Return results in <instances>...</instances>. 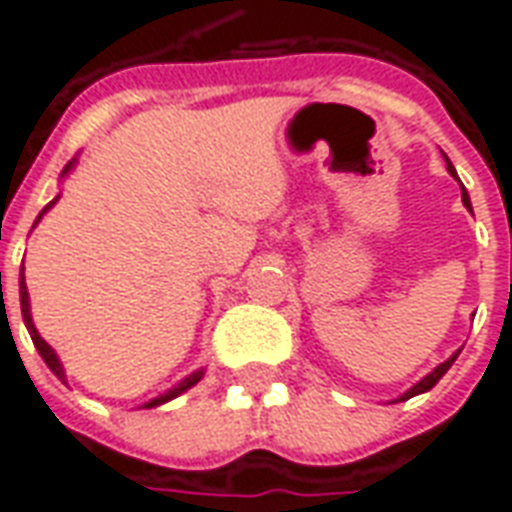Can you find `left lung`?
<instances>
[{
    "label": "left lung",
    "mask_w": 512,
    "mask_h": 512,
    "mask_svg": "<svg viewBox=\"0 0 512 512\" xmlns=\"http://www.w3.org/2000/svg\"><path fill=\"white\" fill-rule=\"evenodd\" d=\"M447 169H450L452 175H455V167H452V164H450V158H447ZM463 205H466V208H469V211H472V205H469V194H466V191H463ZM452 362H455V356H452V359H447V362H444V365L436 367V370H433V373H430V376L422 378V381H419L417 386H411V389H408L406 395L400 397V400H408V397L419 395V392H428L430 386H436V381H439V378L444 376V373H447V370H450Z\"/></svg>",
    "instance_id": "8db88e82"
}]
</instances>
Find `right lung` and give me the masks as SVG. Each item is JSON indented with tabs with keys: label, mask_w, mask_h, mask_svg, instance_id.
<instances>
[{
	"label": "right lung",
	"mask_w": 512,
	"mask_h": 512,
	"mask_svg": "<svg viewBox=\"0 0 512 512\" xmlns=\"http://www.w3.org/2000/svg\"><path fill=\"white\" fill-rule=\"evenodd\" d=\"M68 169H71V164L65 167V172H68ZM54 202H57V200H54ZM54 202H49V205L43 208V213L49 211ZM43 213H40V216H43ZM40 216H38V219H40ZM0 290H2V271H0ZM21 315H24V323H27L29 334H32V343H35V348H38L40 356H43V362L49 365V370H51V373H54V376L65 381V373H62L60 359H57V354L51 351V345L46 343L43 337H40L38 329H35V323H32V315H29V293H27V282H24V266H21ZM200 378H202V370H197V373H191V376L186 378V381H180L178 386H172L167 395H161V397H156V400H150V403H147V408L161 406V403H167V400H172V397H178L180 392H186V389H191V386L197 384Z\"/></svg>",
	"instance_id": "add662e5"
}]
</instances>
